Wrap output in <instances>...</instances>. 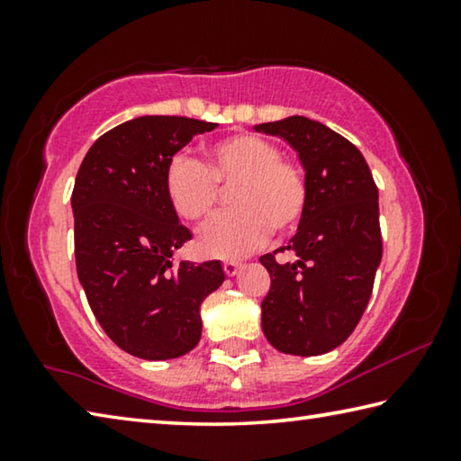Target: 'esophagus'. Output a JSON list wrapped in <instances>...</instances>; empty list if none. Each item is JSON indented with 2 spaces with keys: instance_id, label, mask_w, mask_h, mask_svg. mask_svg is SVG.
I'll use <instances>...</instances> for the list:
<instances>
[{
  "instance_id": "obj_1",
  "label": "esophagus",
  "mask_w": 461,
  "mask_h": 461,
  "mask_svg": "<svg viewBox=\"0 0 461 461\" xmlns=\"http://www.w3.org/2000/svg\"><path fill=\"white\" fill-rule=\"evenodd\" d=\"M240 268H241V264L238 260H225L223 262V272L228 276H236L238 272H240Z\"/></svg>"
}]
</instances>
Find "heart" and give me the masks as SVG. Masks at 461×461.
Returning a JSON list of instances; mask_svg holds the SVG:
<instances>
[{
    "mask_svg": "<svg viewBox=\"0 0 461 461\" xmlns=\"http://www.w3.org/2000/svg\"><path fill=\"white\" fill-rule=\"evenodd\" d=\"M270 140L240 131L205 148V165L175 156L165 173V194L173 212L186 221L213 213L220 186L236 185L231 193L236 212L203 225L197 246L212 258H244L270 238L294 230L305 215L309 186L303 170L280 158Z\"/></svg>",
    "mask_w": 461,
    "mask_h": 461,
    "instance_id": "1",
    "label": "heart"
}]
</instances>
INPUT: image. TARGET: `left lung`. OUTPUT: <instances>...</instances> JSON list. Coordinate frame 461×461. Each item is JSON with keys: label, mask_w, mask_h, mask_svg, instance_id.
Wrapping results in <instances>:
<instances>
[{"label": "left lung", "mask_w": 461, "mask_h": 461, "mask_svg": "<svg viewBox=\"0 0 461 461\" xmlns=\"http://www.w3.org/2000/svg\"><path fill=\"white\" fill-rule=\"evenodd\" d=\"M254 130L291 144L309 186L286 246L299 258L278 264V249L260 258L270 275L262 331L278 352L321 356L352 335L370 301L382 260L376 183L362 152L321 122L291 115Z\"/></svg>", "instance_id": "1"}]
</instances>
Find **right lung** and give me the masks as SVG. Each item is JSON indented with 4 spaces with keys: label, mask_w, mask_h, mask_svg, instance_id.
I'll use <instances>...</instances> for the list:
<instances>
[{
    "label": "right lung",
    "mask_w": 461,
    "mask_h": 461,
    "mask_svg": "<svg viewBox=\"0 0 461 461\" xmlns=\"http://www.w3.org/2000/svg\"><path fill=\"white\" fill-rule=\"evenodd\" d=\"M217 123L142 115L105 131L75 178L77 275L115 346L142 360L185 356L201 339V303L225 280L220 260L173 262L191 240L165 194L173 156Z\"/></svg>",
    "instance_id": "1"
}]
</instances>
